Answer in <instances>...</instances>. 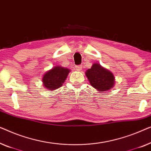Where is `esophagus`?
<instances>
[{
    "label": "esophagus",
    "mask_w": 151,
    "mask_h": 151,
    "mask_svg": "<svg viewBox=\"0 0 151 151\" xmlns=\"http://www.w3.org/2000/svg\"><path fill=\"white\" fill-rule=\"evenodd\" d=\"M76 70L77 71H80L82 69V68H83V66H82V65H76Z\"/></svg>",
    "instance_id": "1"
}]
</instances>
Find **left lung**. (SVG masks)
Returning <instances> with one entry per match:
<instances>
[{
	"label": "left lung",
	"mask_w": 151,
	"mask_h": 151,
	"mask_svg": "<svg viewBox=\"0 0 151 151\" xmlns=\"http://www.w3.org/2000/svg\"><path fill=\"white\" fill-rule=\"evenodd\" d=\"M86 76L90 85L100 92H105L112 88L114 76L111 72L103 68L99 63H94L86 71Z\"/></svg>",
	"instance_id": "8db88e82"
}]
</instances>
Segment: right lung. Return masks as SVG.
Wrapping results in <instances>:
<instances>
[{
    "label": "right lung",
    "instance_id": "right-lung-1",
    "mask_svg": "<svg viewBox=\"0 0 151 151\" xmlns=\"http://www.w3.org/2000/svg\"><path fill=\"white\" fill-rule=\"evenodd\" d=\"M70 70L65 68L56 66L48 71L43 77L44 86L48 90H53L62 86L68 75Z\"/></svg>",
    "mask_w": 151,
    "mask_h": 151
}]
</instances>
